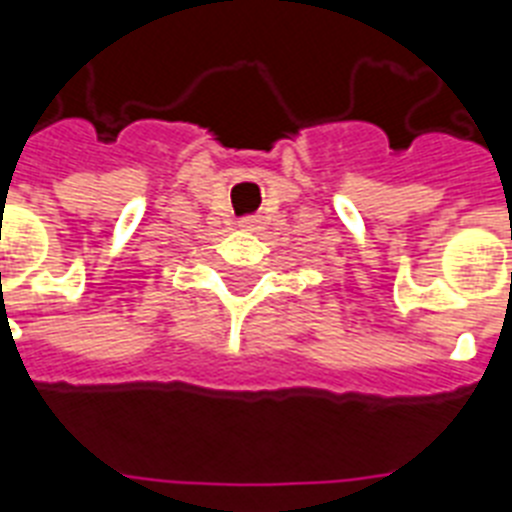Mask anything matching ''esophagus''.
<instances>
[{"mask_svg": "<svg viewBox=\"0 0 512 512\" xmlns=\"http://www.w3.org/2000/svg\"><path fill=\"white\" fill-rule=\"evenodd\" d=\"M239 228H242V231H257V228H260V220H257L255 215H249V218L239 220Z\"/></svg>", "mask_w": 512, "mask_h": 512, "instance_id": "esophagus-1", "label": "esophagus"}]
</instances>
